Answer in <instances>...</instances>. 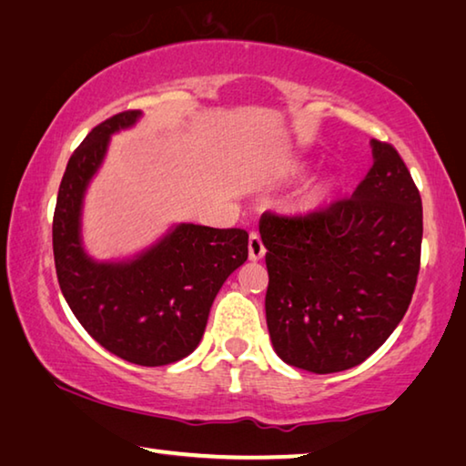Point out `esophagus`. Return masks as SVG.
<instances>
[{"label": "esophagus", "instance_id": "esophagus-1", "mask_svg": "<svg viewBox=\"0 0 466 466\" xmlns=\"http://www.w3.org/2000/svg\"><path fill=\"white\" fill-rule=\"evenodd\" d=\"M248 248H249V259H251V262H258V259H262L264 254H266V248H264V243H262V238H259L258 233H251L249 235Z\"/></svg>", "mask_w": 466, "mask_h": 466}]
</instances>
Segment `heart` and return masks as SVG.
Masks as SVG:
<instances>
[{"instance_id": "heart-1", "label": "heart", "mask_w": 466, "mask_h": 466, "mask_svg": "<svg viewBox=\"0 0 466 466\" xmlns=\"http://www.w3.org/2000/svg\"><path fill=\"white\" fill-rule=\"evenodd\" d=\"M329 187L331 186L328 179H319V182H315L311 187H309V192L305 196L307 207H317V204H321L325 198H328Z\"/></svg>"}]
</instances>
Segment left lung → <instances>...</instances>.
<instances>
[{
	"mask_svg": "<svg viewBox=\"0 0 466 466\" xmlns=\"http://www.w3.org/2000/svg\"><path fill=\"white\" fill-rule=\"evenodd\" d=\"M352 198L305 217L266 212V321L284 362L315 374L362 364L395 331L420 274L423 210L393 145L372 141Z\"/></svg>",
	"mask_w": 466,
	"mask_h": 466,
	"instance_id": "8db88e82",
	"label": "left lung"
}]
</instances>
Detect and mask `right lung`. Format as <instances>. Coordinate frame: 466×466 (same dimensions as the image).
Returning a JSON list of instances; mask_svg holds the SVG:
<instances>
[{"label": "right lung", "instance_id": "add662e5", "mask_svg": "<svg viewBox=\"0 0 466 466\" xmlns=\"http://www.w3.org/2000/svg\"><path fill=\"white\" fill-rule=\"evenodd\" d=\"M141 110L104 120L65 169L53 218L56 279L65 300L97 344L138 366H166L198 348L225 280L248 259L243 228L179 223L130 259L97 262L81 241V212L110 137Z\"/></svg>", "mask_w": 466, "mask_h": 466}]
</instances>
